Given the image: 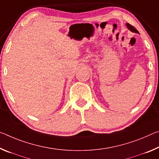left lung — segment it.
Segmentation results:
<instances>
[{
  "label": "left lung",
  "instance_id": "left-lung-1",
  "mask_svg": "<svg viewBox=\"0 0 159 159\" xmlns=\"http://www.w3.org/2000/svg\"><path fill=\"white\" fill-rule=\"evenodd\" d=\"M127 26L128 28H129V30H130L132 32H136V33H139V32L137 31V29H136L134 26H132V25H131L129 23H127Z\"/></svg>",
  "mask_w": 159,
  "mask_h": 159
}]
</instances>
